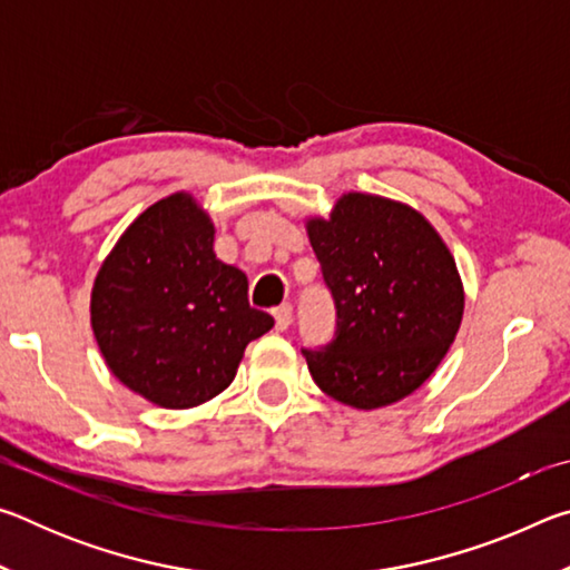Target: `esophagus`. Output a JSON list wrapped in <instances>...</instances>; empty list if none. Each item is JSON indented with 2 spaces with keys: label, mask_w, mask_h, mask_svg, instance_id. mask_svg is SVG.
<instances>
[{
  "label": "esophagus",
  "mask_w": 570,
  "mask_h": 570,
  "mask_svg": "<svg viewBox=\"0 0 570 570\" xmlns=\"http://www.w3.org/2000/svg\"><path fill=\"white\" fill-rule=\"evenodd\" d=\"M292 316H294V308L292 304H282L274 308V320H276V330L278 332H286L288 324H292Z\"/></svg>",
  "instance_id": "esophagus-1"
}]
</instances>
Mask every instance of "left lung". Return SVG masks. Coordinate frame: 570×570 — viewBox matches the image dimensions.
<instances>
[{
	"label": "left lung",
	"instance_id": "1",
	"mask_svg": "<svg viewBox=\"0 0 570 570\" xmlns=\"http://www.w3.org/2000/svg\"><path fill=\"white\" fill-rule=\"evenodd\" d=\"M306 230L336 306L334 340L304 350L314 382L356 410L407 397L438 370L465 308L445 240L414 208L370 193H344Z\"/></svg>",
	"mask_w": 570,
	"mask_h": 570
}]
</instances>
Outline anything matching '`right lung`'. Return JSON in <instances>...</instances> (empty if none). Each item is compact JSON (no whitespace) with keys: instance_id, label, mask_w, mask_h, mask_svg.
<instances>
[{"instance_id":"obj_1","label":"right lung","mask_w":570,"mask_h":570,"mask_svg":"<svg viewBox=\"0 0 570 570\" xmlns=\"http://www.w3.org/2000/svg\"><path fill=\"white\" fill-rule=\"evenodd\" d=\"M216 228L188 193L132 220L100 266L90 320L125 387L168 410L196 407L236 377L274 316L248 304V278L214 254Z\"/></svg>"}]
</instances>
